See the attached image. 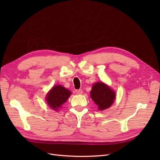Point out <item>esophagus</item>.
Instances as JSON below:
<instances>
[{"label":"esophagus","instance_id":"34e87169","mask_svg":"<svg viewBox=\"0 0 160 160\" xmlns=\"http://www.w3.org/2000/svg\"><path fill=\"white\" fill-rule=\"evenodd\" d=\"M76 93H77V95H81L83 93V91L82 89H77L76 90Z\"/></svg>","mask_w":160,"mask_h":160}]
</instances>
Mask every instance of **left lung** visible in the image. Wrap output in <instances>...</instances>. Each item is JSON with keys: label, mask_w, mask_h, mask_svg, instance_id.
Wrapping results in <instances>:
<instances>
[{"label": "left lung", "mask_w": 160, "mask_h": 160, "mask_svg": "<svg viewBox=\"0 0 160 160\" xmlns=\"http://www.w3.org/2000/svg\"><path fill=\"white\" fill-rule=\"evenodd\" d=\"M90 97L100 111L110 108L115 98V91L103 82H97L92 86Z\"/></svg>", "instance_id": "obj_1"}]
</instances>
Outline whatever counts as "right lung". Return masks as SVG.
Instances as JSON below:
<instances>
[{
	"label": "right lung",
	"mask_w": 160,
	"mask_h": 160,
	"mask_svg": "<svg viewBox=\"0 0 160 160\" xmlns=\"http://www.w3.org/2000/svg\"><path fill=\"white\" fill-rule=\"evenodd\" d=\"M71 95V92L60 85L54 86L46 96V100L50 108L58 111L66 102Z\"/></svg>",
	"instance_id": "1"
}]
</instances>
